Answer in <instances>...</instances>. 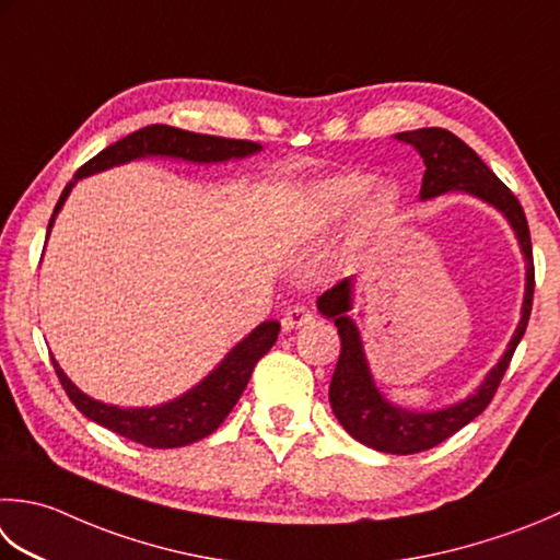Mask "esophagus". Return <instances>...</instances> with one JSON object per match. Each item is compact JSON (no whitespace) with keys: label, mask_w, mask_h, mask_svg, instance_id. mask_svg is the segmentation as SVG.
<instances>
[{"label":"esophagus","mask_w":560,"mask_h":560,"mask_svg":"<svg viewBox=\"0 0 560 560\" xmlns=\"http://www.w3.org/2000/svg\"><path fill=\"white\" fill-rule=\"evenodd\" d=\"M311 320H313V313L305 308V305H293V308L283 313L281 327H283V332H293V330H299V327L308 325Z\"/></svg>","instance_id":"obj_1"}]
</instances>
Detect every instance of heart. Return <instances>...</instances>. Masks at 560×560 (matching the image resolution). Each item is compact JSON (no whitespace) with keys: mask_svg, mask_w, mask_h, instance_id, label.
Instances as JSON below:
<instances>
[{"mask_svg":"<svg viewBox=\"0 0 560 560\" xmlns=\"http://www.w3.org/2000/svg\"><path fill=\"white\" fill-rule=\"evenodd\" d=\"M398 206V189L388 179L371 182L366 174L349 172L313 182L299 201V215L305 230L327 233L354 211V230L359 237L371 233L388 221Z\"/></svg>","mask_w":560,"mask_h":560,"instance_id":"obj_1","label":"heart"}]
</instances>
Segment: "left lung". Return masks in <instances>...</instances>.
I'll list each match as a JSON object with an SVG mask.
<instances>
[{
	"label": "left lung",
	"instance_id": "left-lung-1",
	"mask_svg": "<svg viewBox=\"0 0 560 560\" xmlns=\"http://www.w3.org/2000/svg\"><path fill=\"white\" fill-rule=\"evenodd\" d=\"M396 138L405 142V145L418 150L427 167L420 201L458 191L492 206L505 215V221L514 230V237H517L524 257V269H527V273H524L520 323L505 354L488 371L486 378L480 381V386L470 396L454 405H446L442 410H410L383 396L374 374H371L359 327L352 320V315H349L354 303V279L339 281L337 287L325 291L317 299V311L335 320L339 339H342V352H339L337 369L330 381V405L335 418L357 442L376 448V452L418 454L424 452V448L442 444L470 420H476L488 408L492 396H495L514 349H517L529 323L534 299V259L527 215H524L517 196L488 170V164L462 138H456L452 130L444 128L405 130V133H398Z\"/></svg>",
	"mask_w": 560,
	"mask_h": 560
}]
</instances>
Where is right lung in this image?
Here are the masks:
<instances>
[{"instance_id":"right-lung-1","label":"right lung","mask_w":560,"mask_h":560,"mask_svg":"<svg viewBox=\"0 0 560 560\" xmlns=\"http://www.w3.org/2000/svg\"><path fill=\"white\" fill-rule=\"evenodd\" d=\"M257 152H261V145L249 140L189 133V130L172 126L140 128L136 133H130L124 140L114 142V145H108L106 150L98 152L96 158L86 162L84 167L77 170L72 182L65 186V191L60 194L58 206H55L48 223V235L55 223V215L60 213V208L68 201L72 186L80 179L90 177V174L112 170L118 167V164L142 158H172L194 164H213L228 160H245L249 155H257ZM279 330L281 325L277 320L257 325L245 339H240V342L230 349L211 374L196 383L194 388L182 393L179 398L155 405V408H118V405L94 400L74 386L68 374L60 369L58 361H55V357L50 359L65 393H68L74 408L80 410L84 418H90L92 422L102 424L106 430H112L142 446L177 448L199 442L221 427V422L228 418V412L235 408V402L247 388L252 369H255L257 361L269 352L273 342H277Z\"/></svg>"}]
</instances>
